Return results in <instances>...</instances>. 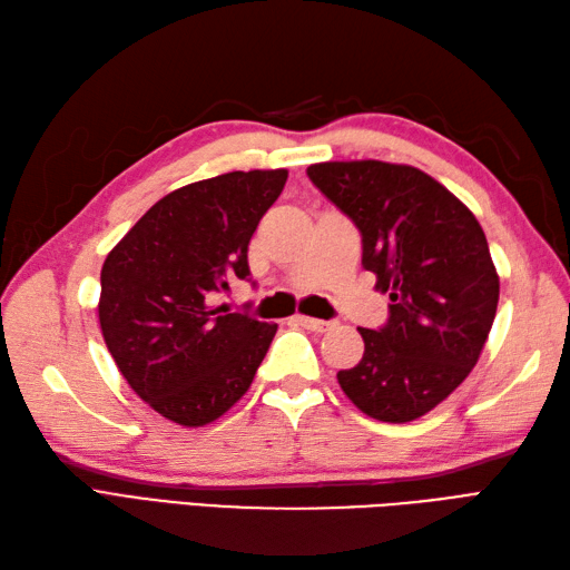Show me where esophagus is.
Here are the masks:
<instances>
[{
    "mask_svg": "<svg viewBox=\"0 0 570 570\" xmlns=\"http://www.w3.org/2000/svg\"><path fill=\"white\" fill-rule=\"evenodd\" d=\"M296 323L298 325H304L306 331H313V333H323V331H328L333 323H328V321H321V318H311V316H296Z\"/></svg>",
    "mask_w": 570,
    "mask_h": 570,
    "instance_id": "34e87169",
    "label": "esophagus"
}]
</instances>
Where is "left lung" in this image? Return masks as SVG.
Returning a JSON list of instances; mask_svg holds the SVG:
<instances>
[{"instance_id": "1", "label": "left lung", "mask_w": 570, "mask_h": 570, "mask_svg": "<svg viewBox=\"0 0 570 570\" xmlns=\"http://www.w3.org/2000/svg\"><path fill=\"white\" fill-rule=\"evenodd\" d=\"M308 176L362 235V266L390 294V321L360 328L365 353L337 372L362 414L414 421L451 396L488 343L500 301L485 233L433 176L377 159L311 164Z\"/></svg>"}]
</instances>
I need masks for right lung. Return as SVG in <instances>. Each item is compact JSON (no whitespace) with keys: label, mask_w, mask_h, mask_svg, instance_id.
<instances>
[{"label":"right lung","mask_w":570,"mask_h":570,"mask_svg":"<svg viewBox=\"0 0 570 570\" xmlns=\"http://www.w3.org/2000/svg\"><path fill=\"white\" fill-rule=\"evenodd\" d=\"M286 168L229 171L176 188L107 254L98 318L131 390L186 429L220 419L247 394L276 323L213 298L247 278V247L282 196Z\"/></svg>","instance_id":"1"}]
</instances>
